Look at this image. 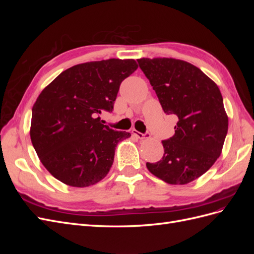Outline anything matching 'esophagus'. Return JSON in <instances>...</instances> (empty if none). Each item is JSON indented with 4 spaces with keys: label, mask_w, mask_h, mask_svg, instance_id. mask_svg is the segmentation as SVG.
<instances>
[{
    "label": "esophagus",
    "mask_w": 254,
    "mask_h": 254,
    "mask_svg": "<svg viewBox=\"0 0 254 254\" xmlns=\"http://www.w3.org/2000/svg\"><path fill=\"white\" fill-rule=\"evenodd\" d=\"M132 134L133 135H135L136 137H137V139H140V140H145V139H148V137H149V133H141V132H139V131H136V130H132Z\"/></svg>",
    "instance_id": "obj_1"
}]
</instances>
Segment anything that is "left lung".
Returning <instances> with one entry per match:
<instances>
[{"label": "left lung", "mask_w": 254, "mask_h": 254, "mask_svg": "<svg viewBox=\"0 0 254 254\" xmlns=\"http://www.w3.org/2000/svg\"><path fill=\"white\" fill-rule=\"evenodd\" d=\"M166 114L178 122L162 141L164 155L148 171L168 184H188L202 176L220 156L228 115L220 91L197 66L174 58L137 59Z\"/></svg>", "instance_id": "1"}]
</instances>
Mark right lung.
I'll return each instance as SVG.
<instances>
[{"label":"right lung","instance_id":"add662e5","mask_svg":"<svg viewBox=\"0 0 254 254\" xmlns=\"http://www.w3.org/2000/svg\"><path fill=\"white\" fill-rule=\"evenodd\" d=\"M136 68L133 59L80 64L59 74L38 96L30 140L56 179L86 188L109 173L118 143L131 134L102 124L98 114L113 110L121 82Z\"/></svg>","mask_w":254,"mask_h":254}]
</instances>
